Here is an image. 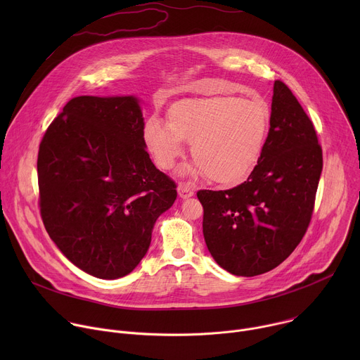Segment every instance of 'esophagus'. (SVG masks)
<instances>
[{
  "label": "esophagus",
  "mask_w": 360,
  "mask_h": 360,
  "mask_svg": "<svg viewBox=\"0 0 360 360\" xmlns=\"http://www.w3.org/2000/svg\"><path fill=\"white\" fill-rule=\"evenodd\" d=\"M193 186L191 184H179L178 186V195L181 199H188L193 196Z\"/></svg>",
  "instance_id": "obj_1"
}]
</instances>
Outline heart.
Here are the masks:
<instances>
[{
    "mask_svg": "<svg viewBox=\"0 0 360 360\" xmlns=\"http://www.w3.org/2000/svg\"><path fill=\"white\" fill-rule=\"evenodd\" d=\"M269 122L271 108L265 101L205 98L174 110L169 124L150 118L143 127V142L162 169H172L189 143L196 161L184 174L238 184L258 165Z\"/></svg>",
    "mask_w": 360,
    "mask_h": 360,
    "instance_id": "b5f03b06",
    "label": "heart"
}]
</instances>
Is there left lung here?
<instances>
[{
    "instance_id": "obj_1",
    "label": "left lung",
    "mask_w": 360,
    "mask_h": 360,
    "mask_svg": "<svg viewBox=\"0 0 360 360\" xmlns=\"http://www.w3.org/2000/svg\"><path fill=\"white\" fill-rule=\"evenodd\" d=\"M271 128L248 179L228 191H199L203 238L215 262L236 276L281 265L311 222L322 172L312 121L282 82L275 81Z\"/></svg>"
}]
</instances>
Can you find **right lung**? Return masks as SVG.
<instances>
[{"label": "right lung", "instance_id": "add662e5", "mask_svg": "<svg viewBox=\"0 0 360 360\" xmlns=\"http://www.w3.org/2000/svg\"><path fill=\"white\" fill-rule=\"evenodd\" d=\"M141 99L77 96L38 152L45 229L65 258L88 275L118 279L146 255L157 219L176 186L157 169L143 142Z\"/></svg>", "mask_w": 360, "mask_h": 360}]
</instances>
